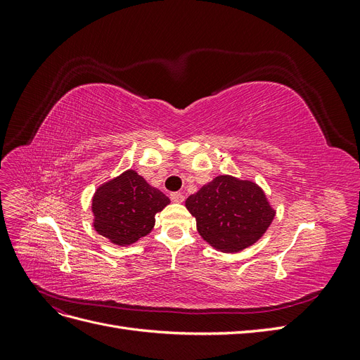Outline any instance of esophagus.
<instances>
[{
	"instance_id": "1",
	"label": "esophagus",
	"mask_w": 360,
	"mask_h": 360,
	"mask_svg": "<svg viewBox=\"0 0 360 360\" xmlns=\"http://www.w3.org/2000/svg\"><path fill=\"white\" fill-rule=\"evenodd\" d=\"M169 197H171L172 202H183L184 201V195L181 192H172Z\"/></svg>"
}]
</instances>
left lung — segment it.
<instances>
[{
  "label": "left lung",
  "instance_id": "1",
  "mask_svg": "<svg viewBox=\"0 0 360 360\" xmlns=\"http://www.w3.org/2000/svg\"><path fill=\"white\" fill-rule=\"evenodd\" d=\"M204 240L225 254L252 246L264 236L276 210L252 180L217 176L186 200Z\"/></svg>",
  "mask_w": 360,
  "mask_h": 360
}]
</instances>
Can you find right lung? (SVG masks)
<instances>
[{
	"mask_svg": "<svg viewBox=\"0 0 360 360\" xmlns=\"http://www.w3.org/2000/svg\"><path fill=\"white\" fill-rule=\"evenodd\" d=\"M169 198L153 188L135 169L101 184L91 201L93 226L118 246H129L147 236L155 226V216L169 204Z\"/></svg>",
	"mask_w": 360,
	"mask_h": 360,
	"instance_id": "1",
	"label": "right lung"
}]
</instances>
